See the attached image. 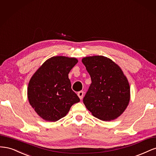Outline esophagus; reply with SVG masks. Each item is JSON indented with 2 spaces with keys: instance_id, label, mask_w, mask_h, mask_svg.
<instances>
[{
  "instance_id": "obj_1",
  "label": "esophagus",
  "mask_w": 156,
  "mask_h": 156,
  "mask_svg": "<svg viewBox=\"0 0 156 156\" xmlns=\"http://www.w3.org/2000/svg\"><path fill=\"white\" fill-rule=\"evenodd\" d=\"M77 95L79 97V98L81 99V100H82L83 98V96H84V92L83 91H79L77 93Z\"/></svg>"
}]
</instances>
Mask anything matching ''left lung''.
Instances as JSON below:
<instances>
[{"instance_id": "left-lung-1", "label": "left lung", "mask_w": 156, "mask_h": 156, "mask_svg": "<svg viewBox=\"0 0 156 156\" xmlns=\"http://www.w3.org/2000/svg\"><path fill=\"white\" fill-rule=\"evenodd\" d=\"M92 83L83 98V103L93 116L103 121L120 116L128 105L130 88L120 68L103 56L82 59Z\"/></svg>"}]
</instances>
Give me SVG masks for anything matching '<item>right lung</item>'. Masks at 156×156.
Wrapping results in <instances>:
<instances>
[{
	"mask_svg": "<svg viewBox=\"0 0 156 156\" xmlns=\"http://www.w3.org/2000/svg\"><path fill=\"white\" fill-rule=\"evenodd\" d=\"M78 60L53 56L42 64L30 80L28 99L42 119L56 122L66 115L70 107L80 101L71 87L68 73Z\"/></svg>",
	"mask_w": 156,
	"mask_h": 156,
	"instance_id": "obj_1",
	"label": "right lung"
}]
</instances>
